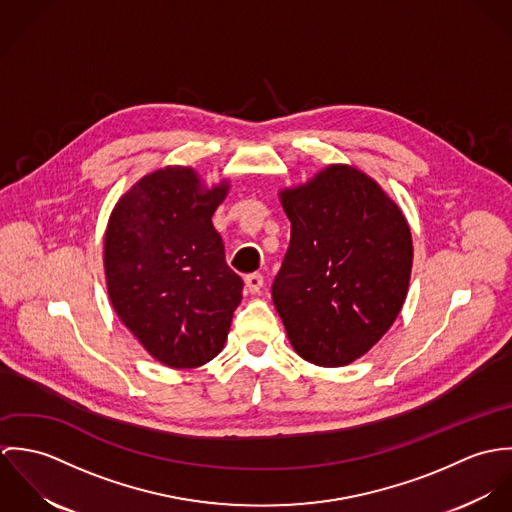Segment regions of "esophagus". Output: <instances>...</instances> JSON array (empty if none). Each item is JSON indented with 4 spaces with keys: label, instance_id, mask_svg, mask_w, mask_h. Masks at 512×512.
<instances>
[{
    "label": "esophagus",
    "instance_id": "34e87169",
    "mask_svg": "<svg viewBox=\"0 0 512 512\" xmlns=\"http://www.w3.org/2000/svg\"><path fill=\"white\" fill-rule=\"evenodd\" d=\"M244 282H246V290L248 292L258 293L262 290V286H264V276L262 274H248L244 278Z\"/></svg>",
    "mask_w": 512,
    "mask_h": 512
}]
</instances>
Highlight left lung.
Returning a JSON list of instances; mask_svg holds the SVG:
<instances>
[{"label": "left lung", "mask_w": 512, "mask_h": 512, "mask_svg": "<svg viewBox=\"0 0 512 512\" xmlns=\"http://www.w3.org/2000/svg\"><path fill=\"white\" fill-rule=\"evenodd\" d=\"M290 248L272 299L295 353L319 366L363 357L400 313L412 234L402 211L365 173L331 165L282 191Z\"/></svg>", "instance_id": "8db88e82"}]
</instances>
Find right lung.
<instances>
[{
    "label": "right lung",
    "instance_id": "add662e5",
    "mask_svg": "<svg viewBox=\"0 0 512 512\" xmlns=\"http://www.w3.org/2000/svg\"><path fill=\"white\" fill-rule=\"evenodd\" d=\"M199 187L187 167L149 173L120 199L104 238L118 317L171 368H195L219 355L244 288L211 220L228 187Z\"/></svg>",
    "mask_w": 512,
    "mask_h": 512
}]
</instances>
